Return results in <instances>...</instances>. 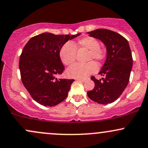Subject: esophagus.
Masks as SVG:
<instances>
[{
  "instance_id": "obj_1",
  "label": "esophagus",
  "mask_w": 148,
  "mask_h": 148,
  "mask_svg": "<svg viewBox=\"0 0 148 148\" xmlns=\"http://www.w3.org/2000/svg\"><path fill=\"white\" fill-rule=\"evenodd\" d=\"M76 80H78V81H81V82H85V81H86V79H77Z\"/></svg>"
}]
</instances>
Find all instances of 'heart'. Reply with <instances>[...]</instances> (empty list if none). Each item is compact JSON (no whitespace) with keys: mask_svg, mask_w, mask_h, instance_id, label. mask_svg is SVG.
<instances>
[{"mask_svg":"<svg viewBox=\"0 0 148 148\" xmlns=\"http://www.w3.org/2000/svg\"><path fill=\"white\" fill-rule=\"evenodd\" d=\"M76 50L77 51H88L86 61L89 62L84 64H76L69 67L67 70V74L69 77L86 79L97 69V64L92 60L99 64L105 58V52L100 48L99 42L92 37H85L76 42L64 44L61 47L59 56L62 63L67 66L74 63L76 58Z\"/></svg>","mask_w":148,"mask_h":148,"instance_id":"1","label":"heart"}]
</instances>
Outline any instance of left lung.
I'll list each match as a JSON object with an SVG mask.
<instances>
[{
  "instance_id": "obj_1",
  "label": "left lung",
  "mask_w": 148,
  "mask_h": 148,
  "mask_svg": "<svg viewBox=\"0 0 148 148\" xmlns=\"http://www.w3.org/2000/svg\"><path fill=\"white\" fill-rule=\"evenodd\" d=\"M88 34L103 42L106 47V60L99 73L105 78L91 77L95 88L87 95L98 103H111L121 95L130 81L133 65L130 45L123 36L110 30L97 29Z\"/></svg>"
}]
</instances>
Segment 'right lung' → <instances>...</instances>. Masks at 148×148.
Wrapping results in <instances>:
<instances>
[{"label":"right lung","instance_id":"add662e5","mask_svg":"<svg viewBox=\"0 0 148 148\" xmlns=\"http://www.w3.org/2000/svg\"><path fill=\"white\" fill-rule=\"evenodd\" d=\"M44 33L32 37L25 45L19 59L21 81L32 98L45 106L62 102L74 79H57L63 72L59 51L68 40L79 36Z\"/></svg>","mask_w":148,"mask_h":148}]
</instances>
